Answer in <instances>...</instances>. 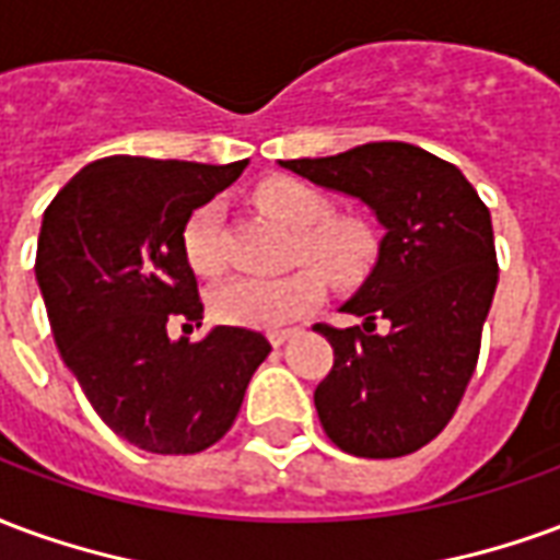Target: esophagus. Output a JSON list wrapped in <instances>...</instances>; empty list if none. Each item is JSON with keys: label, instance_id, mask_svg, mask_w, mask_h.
Wrapping results in <instances>:
<instances>
[{"label": "esophagus", "instance_id": "34e87169", "mask_svg": "<svg viewBox=\"0 0 560 560\" xmlns=\"http://www.w3.org/2000/svg\"><path fill=\"white\" fill-rule=\"evenodd\" d=\"M291 336H296V329H293V327H288V329H272V332H269V341H272V345L279 348V345H284V341L291 339Z\"/></svg>", "mask_w": 560, "mask_h": 560}]
</instances>
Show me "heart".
Returning <instances> with one entry per match:
<instances>
[{
  "instance_id": "b5f03b06",
  "label": "heart",
  "mask_w": 560,
  "mask_h": 560,
  "mask_svg": "<svg viewBox=\"0 0 560 560\" xmlns=\"http://www.w3.org/2000/svg\"><path fill=\"white\" fill-rule=\"evenodd\" d=\"M257 207L296 233V257L314 267H303L279 279L240 276L212 291V312L240 327L276 329L305 315L324 296V277L336 284L360 281L375 260V236L369 224L351 215H329L327 197L312 185L276 176L257 185ZM183 252L188 267L212 276L221 267L215 209L200 207L183 231Z\"/></svg>"
}]
</instances>
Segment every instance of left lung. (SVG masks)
<instances>
[{
	"label": "left lung",
	"instance_id": "1",
	"mask_svg": "<svg viewBox=\"0 0 560 560\" xmlns=\"http://www.w3.org/2000/svg\"><path fill=\"white\" fill-rule=\"evenodd\" d=\"M279 164L365 203L384 228L375 267L341 305L363 327H315L336 357L315 408L345 453L408 456L450 422L474 375L498 284L492 215L456 164L399 140Z\"/></svg>",
	"mask_w": 560,
	"mask_h": 560
}]
</instances>
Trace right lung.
<instances>
[{
  "instance_id": "obj_1",
  "label": "right lung",
  "mask_w": 560,
  "mask_h": 560,
  "mask_svg": "<svg viewBox=\"0 0 560 560\" xmlns=\"http://www.w3.org/2000/svg\"><path fill=\"white\" fill-rule=\"evenodd\" d=\"M245 164L110 155L86 164L44 212L35 279L56 348L95 413L147 453L188 456L224 438L267 360L255 329L167 336L173 315L197 327L203 317L185 224Z\"/></svg>"
}]
</instances>
